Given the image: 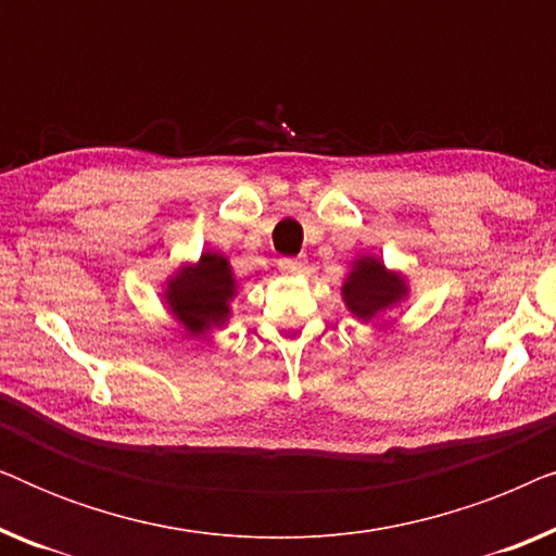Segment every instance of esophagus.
Instances as JSON below:
<instances>
[{
	"instance_id": "obj_1",
	"label": "esophagus",
	"mask_w": 556,
	"mask_h": 556,
	"mask_svg": "<svg viewBox=\"0 0 556 556\" xmlns=\"http://www.w3.org/2000/svg\"><path fill=\"white\" fill-rule=\"evenodd\" d=\"M278 270L283 273V276H295V273L306 270V261H301V257H283V261L278 263Z\"/></svg>"
}]
</instances>
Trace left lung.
<instances>
[{
    "mask_svg": "<svg viewBox=\"0 0 556 556\" xmlns=\"http://www.w3.org/2000/svg\"><path fill=\"white\" fill-rule=\"evenodd\" d=\"M346 308L352 311L356 318L362 321H369L371 316L379 314V311L394 306V303L402 301V295L407 293L405 280L394 276L379 263V257H359L354 261V268L349 273L344 288Z\"/></svg>",
    "mask_w": 556,
    "mask_h": 556,
    "instance_id": "left-lung-1",
    "label": "left lung"
}]
</instances>
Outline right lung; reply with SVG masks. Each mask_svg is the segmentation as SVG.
I'll use <instances>...</instances> for the list:
<instances>
[{"label": "right lung", "instance_id": "obj_1", "mask_svg": "<svg viewBox=\"0 0 556 556\" xmlns=\"http://www.w3.org/2000/svg\"><path fill=\"white\" fill-rule=\"evenodd\" d=\"M235 288L238 286H235L227 257L204 253L200 263L181 268L166 283L164 299L177 321L192 337H200L212 326H223L227 321Z\"/></svg>", "mask_w": 556, "mask_h": 556}]
</instances>
